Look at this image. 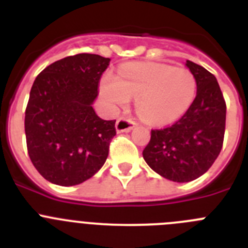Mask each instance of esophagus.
Listing matches in <instances>:
<instances>
[{"instance_id":"1","label":"esophagus","mask_w":248,"mask_h":248,"mask_svg":"<svg viewBox=\"0 0 248 248\" xmlns=\"http://www.w3.org/2000/svg\"><path fill=\"white\" fill-rule=\"evenodd\" d=\"M137 125L133 120L125 119V118H119L115 123V129L118 133H123V131H130L131 129Z\"/></svg>"}]
</instances>
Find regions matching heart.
I'll list each match as a JSON object with an SVG mask.
<instances>
[{
    "mask_svg": "<svg viewBox=\"0 0 248 248\" xmlns=\"http://www.w3.org/2000/svg\"><path fill=\"white\" fill-rule=\"evenodd\" d=\"M99 93L110 110L137 98L135 109L146 123L166 125L181 118L196 94V79L187 68L165 63H129L118 69V77L104 74Z\"/></svg>",
    "mask_w": 248,
    "mask_h": 248,
    "instance_id": "obj_1",
    "label": "heart"
}]
</instances>
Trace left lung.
I'll return each mask as SVG.
<instances>
[{
	"label": "left lung",
	"mask_w": 248,
	"mask_h": 248,
	"mask_svg": "<svg viewBox=\"0 0 248 248\" xmlns=\"http://www.w3.org/2000/svg\"><path fill=\"white\" fill-rule=\"evenodd\" d=\"M196 79V97L171 126L151 130L143 151L149 166L175 183H189L205 174L217 159L223 143L226 103L214 74L186 61Z\"/></svg>",
	"instance_id": "left-lung-1"
}]
</instances>
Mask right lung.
<instances>
[{"label":"right lung","mask_w":248,"mask_h":248,"mask_svg":"<svg viewBox=\"0 0 248 248\" xmlns=\"http://www.w3.org/2000/svg\"><path fill=\"white\" fill-rule=\"evenodd\" d=\"M110 59L80 53L52 63L37 76L25 117L28 155L49 183L73 186L97 174L109 154L115 120L93 109Z\"/></svg>","instance_id":"obj_1"}]
</instances>
